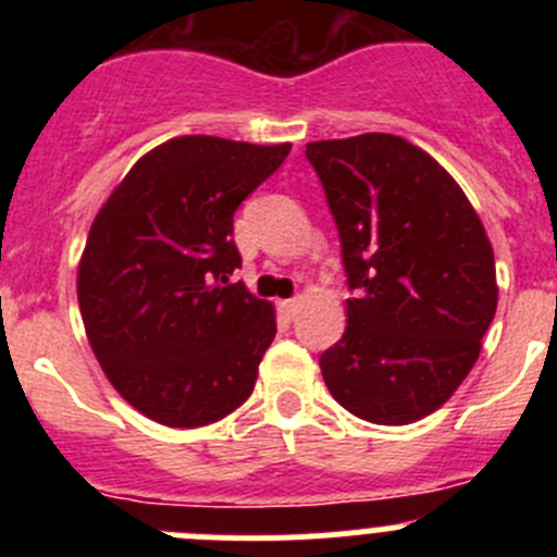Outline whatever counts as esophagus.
<instances>
[{"instance_id":"1","label":"esophagus","mask_w":557,"mask_h":557,"mask_svg":"<svg viewBox=\"0 0 557 557\" xmlns=\"http://www.w3.org/2000/svg\"><path fill=\"white\" fill-rule=\"evenodd\" d=\"M299 307H301V299H285L280 301V310H283V314L288 320H294L296 314H299Z\"/></svg>"}]
</instances>
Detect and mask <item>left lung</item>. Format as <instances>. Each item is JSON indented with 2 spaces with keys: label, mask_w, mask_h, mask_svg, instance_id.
<instances>
[{
  "label": "left lung",
  "mask_w": 557,
  "mask_h": 557,
  "mask_svg": "<svg viewBox=\"0 0 557 557\" xmlns=\"http://www.w3.org/2000/svg\"><path fill=\"white\" fill-rule=\"evenodd\" d=\"M342 245L347 329L320 356L356 418L404 425L453 396L496 314L493 247L460 185L393 134L310 143Z\"/></svg>",
  "instance_id": "left-lung-1"
}]
</instances>
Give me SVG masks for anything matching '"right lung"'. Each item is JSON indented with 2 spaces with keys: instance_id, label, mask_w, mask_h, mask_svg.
<instances>
[{
  "instance_id": "obj_1",
  "label": "right lung",
  "mask_w": 557,
  "mask_h": 557,
  "mask_svg": "<svg viewBox=\"0 0 557 557\" xmlns=\"http://www.w3.org/2000/svg\"><path fill=\"white\" fill-rule=\"evenodd\" d=\"M290 145L177 137L132 166L88 234L77 301L115 391L172 429L215 423L252 393L272 305L232 283L234 212Z\"/></svg>"
}]
</instances>
